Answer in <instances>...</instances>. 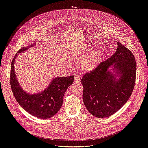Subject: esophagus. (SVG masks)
Returning <instances> with one entry per match:
<instances>
[{"mask_svg": "<svg viewBox=\"0 0 148 148\" xmlns=\"http://www.w3.org/2000/svg\"><path fill=\"white\" fill-rule=\"evenodd\" d=\"M81 81V78L78 76H76L75 77V82H79Z\"/></svg>", "mask_w": 148, "mask_h": 148, "instance_id": "1", "label": "esophagus"}]
</instances>
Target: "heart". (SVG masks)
<instances>
[{
    "instance_id": "obj_1",
    "label": "heart",
    "mask_w": 148,
    "mask_h": 148,
    "mask_svg": "<svg viewBox=\"0 0 148 148\" xmlns=\"http://www.w3.org/2000/svg\"><path fill=\"white\" fill-rule=\"evenodd\" d=\"M76 56L80 60L81 66L84 71L90 72L94 71L99 66L102 58V53L99 51L94 52L92 47L81 49L76 52Z\"/></svg>"
}]
</instances>
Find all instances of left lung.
<instances>
[{
  "mask_svg": "<svg viewBox=\"0 0 148 148\" xmlns=\"http://www.w3.org/2000/svg\"><path fill=\"white\" fill-rule=\"evenodd\" d=\"M117 44L114 54L81 79L84 103L96 117H107L120 110L129 99L135 86L134 56L120 42Z\"/></svg>",
  "mask_w": 148,
  "mask_h": 148,
  "instance_id": "8db88e82",
  "label": "left lung"
}]
</instances>
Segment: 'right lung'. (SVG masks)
Returning a JSON list of instances; mask_svg holds the SVG:
<instances>
[{
	"label": "right lung",
	"mask_w": 148,
	"mask_h": 148,
	"mask_svg": "<svg viewBox=\"0 0 148 148\" xmlns=\"http://www.w3.org/2000/svg\"><path fill=\"white\" fill-rule=\"evenodd\" d=\"M35 44H31L20 49L14 57L11 67V87L16 101L26 111L40 119H48L57 113L63 102V96L67 88L72 85L74 76L57 77L53 78L48 87L38 93H27L21 87L14 70L16 57L19 53L28 50Z\"/></svg>",
	"instance_id": "1"
}]
</instances>
